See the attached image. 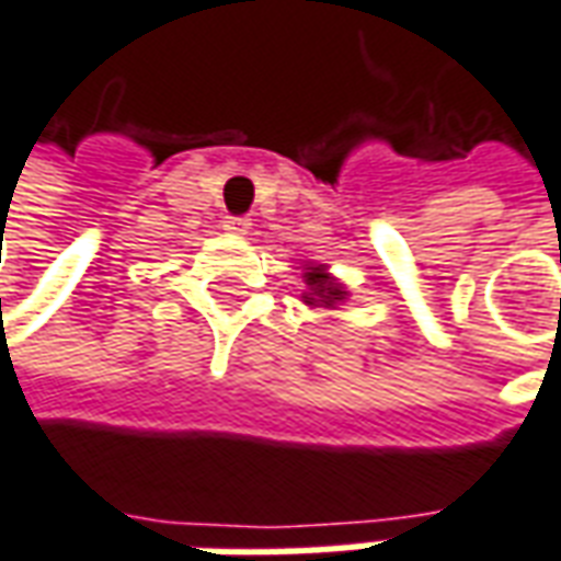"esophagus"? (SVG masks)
<instances>
[{"label": "esophagus", "instance_id": "obj_1", "mask_svg": "<svg viewBox=\"0 0 561 561\" xmlns=\"http://www.w3.org/2000/svg\"><path fill=\"white\" fill-rule=\"evenodd\" d=\"M249 227H252L249 218H227L225 221V230L227 233H233V237H245V233H249Z\"/></svg>", "mask_w": 561, "mask_h": 561}]
</instances>
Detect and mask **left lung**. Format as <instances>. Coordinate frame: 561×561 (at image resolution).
I'll return each instance as SVG.
<instances>
[{
    "label": "left lung",
    "instance_id": "1",
    "mask_svg": "<svg viewBox=\"0 0 561 561\" xmlns=\"http://www.w3.org/2000/svg\"><path fill=\"white\" fill-rule=\"evenodd\" d=\"M304 294L300 300L307 304L309 309H336L340 304H346L348 291L343 282L336 279L331 270L324 264H316V261H304Z\"/></svg>",
    "mask_w": 561,
    "mask_h": 561
}]
</instances>
